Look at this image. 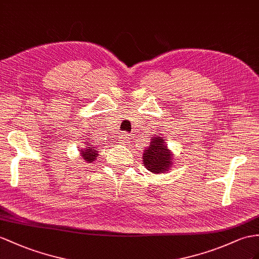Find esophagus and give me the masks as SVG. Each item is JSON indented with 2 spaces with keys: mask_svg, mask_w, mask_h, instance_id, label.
<instances>
[{
  "mask_svg": "<svg viewBox=\"0 0 259 259\" xmlns=\"http://www.w3.org/2000/svg\"><path fill=\"white\" fill-rule=\"evenodd\" d=\"M130 140H131V135L130 134H125L124 133V135L121 136V142L122 143H128Z\"/></svg>",
  "mask_w": 259,
  "mask_h": 259,
  "instance_id": "esophagus-1",
  "label": "esophagus"
}]
</instances>
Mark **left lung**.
Masks as SVG:
<instances>
[{"label": "left lung", "instance_id": "obj_1", "mask_svg": "<svg viewBox=\"0 0 259 259\" xmlns=\"http://www.w3.org/2000/svg\"><path fill=\"white\" fill-rule=\"evenodd\" d=\"M144 166L154 174H163L174 165L172 156L170 155L162 137H151L149 146L143 154Z\"/></svg>", "mask_w": 259, "mask_h": 259}]
</instances>
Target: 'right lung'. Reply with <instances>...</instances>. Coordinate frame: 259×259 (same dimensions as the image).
Instances as JSON below:
<instances>
[{
	"instance_id": "obj_1",
	"label": "right lung",
	"mask_w": 259,
	"mask_h": 259,
	"mask_svg": "<svg viewBox=\"0 0 259 259\" xmlns=\"http://www.w3.org/2000/svg\"><path fill=\"white\" fill-rule=\"evenodd\" d=\"M89 140L91 141V138H89ZM85 146H87V148L85 147ZM80 151H81V156L83 157L87 162H92L98 157L97 147H93V145L90 142H88V144L84 145V148L80 149Z\"/></svg>"
}]
</instances>
